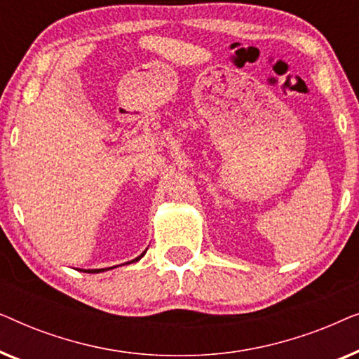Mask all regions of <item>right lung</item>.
<instances>
[{"mask_svg": "<svg viewBox=\"0 0 359 359\" xmlns=\"http://www.w3.org/2000/svg\"><path fill=\"white\" fill-rule=\"evenodd\" d=\"M144 255H145V252L144 253H142L140 255V257L139 258H135V259H132V262L130 263H134V262H139V259L142 258V257H144ZM107 269V268H106ZM100 271H104V269H86V273H100Z\"/></svg>", "mask_w": 359, "mask_h": 359, "instance_id": "obj_1", "label": "right lung"}]
</instances>
